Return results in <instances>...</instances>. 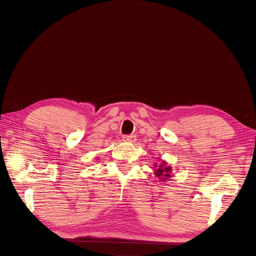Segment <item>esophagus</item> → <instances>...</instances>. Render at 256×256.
Wrapping results in <instances>:
<instances>
[{
    "mask_svg": "<svg viewBox=\"0 0 256 256\" xmlns=\"http://www.w3.org/2000/svg\"><path fill=\"white\" fill-rule=\"evenodd\" d=\"M122 138H124V141L130 142V143H134V142L137 140V137L135 135H128V136H124Z\"/></svg>",
    "mask_w": 256,
    "mask_h": 256,
    "instance_id": "1",
    "label": "esophagus"
}]
</instances>
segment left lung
I'll return each instance as SVG.
<instances>
[{
	"mask_svg": "<svg viewBox=\"0 0 256 256\" xmlns=\"http://www.w3.org/2000/svg\"><path fill=\"white\" fill-rule=\"evenodd\" d=\"M154 174L160 180L165 182L171 178L172 167L167 165L166 160H160V164L154 163Z\"/></svg>",
	"mask_w": 256,
	"mask_h": 256,
	"instance_id": "obj_1",
	"label": "left lung"
}]
</instances>
